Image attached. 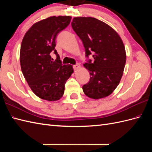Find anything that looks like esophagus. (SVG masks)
Wrapping results in <instances>:
<instances>
[{
  "instance_id": "34e87169",
  "label": "esophagus",
  "mask_w": 152,
  "mask_h": 152,
  "mask_svg": "<svg viewBox=\"0 0 152 152\" xmlns=\"http://www.w3.org/2000/svg\"><path fill=\"white\" fill-rule=\"evenodd\" d=\"M80 67V64H75V65L73 66V68H74V70H77L79 69Z\"/></svg>"
}]
</instances>
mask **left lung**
Listing matches in <instances>:
<instances>
[{
	"label": "left lung",
	"mask_w": 152,
	"mask_h": 152,
	"mask_svg": "<svg viewBox=\"0 0 152 152\" xmlns=\"http://www.w3.org/2000/svg\"><path fill=\"white\" fill-rule=\"evenodd\" d=\"M83 44L86 56L93 54L83 66L90 74L83 86L86 96L93 99L108 96L119 83L126 62L124 44L118 33L104 22L94 18H74L71 23Z\"/></svg>",
	"instance_id": "left-lung-1"
}]
</instances>
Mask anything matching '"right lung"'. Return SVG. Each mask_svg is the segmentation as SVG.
<instances>
[{"instance_id": "obj_1", "label": "right lung", "mask_w": 152, "mask_h": 152, "mask_svg": "<svg viewBox=\"0 0 152 152\" xmlns=\"http://www.w3.org/2000/svg\"><path fill=\"white\" fill-rule=\"evenodd\" d=\"M70 16H51L35 23L23 38L20 64L23 74L38 97L56 101L62 97L64 84L74 72L70 64H62L56 47L58 33L69 25ZM56 55L55 61L50 52Z\"/></svg>"}]
</instances>
